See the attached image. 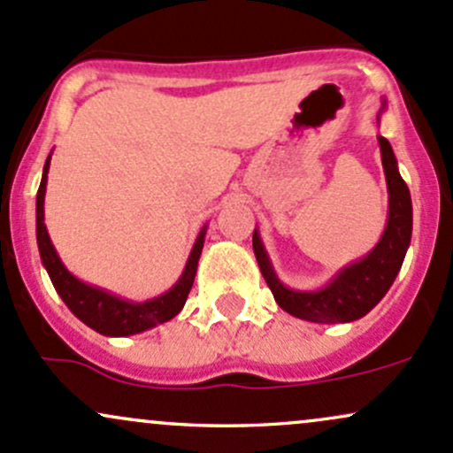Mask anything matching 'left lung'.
<instances>
[{"instance_id": "8db88e82", "label": "left lung", "mask_w": 453, "mask_h": 453, "mask_svg": "<svg viewBox=\"0 0 453 453\" xmlns=\"http://www.w3.org/2000/svg\"><path fill=\"white\" fill-rule=\"evenodd\" d=\"M380 158H383L385 177L389 190V220L383 237L368 257L338 273V278L321 291H291L278 280L265 250H263L258 233L254 231L252 248L257 254L258 267L273 299L284 312L312 323H349L368 314L389 291L403 267L406 248L413 231V207L404 180L395 166L394 151L388 139L380 136Z\"/></svg>"}]
</instances>
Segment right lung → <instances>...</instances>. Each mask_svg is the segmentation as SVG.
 <instances>
[{
    "mask_svg": "<svg viewBox=\"0 0 453 453\" xmlns=\"http://www.w3.org/2000/svg\"><path fill=\"white\" fill-rule=\"evenodd\" d=\"M49 158L47 165H44L38 196H35V235H38L40 257H42L44 267H47L50 282H53L59 297L64 299L65 306L73 310L74 317H79L85 325H89L96 332L104 334V336H130V334H139L143 329L169 321L175 314H180V310L184 308L188 299V293L192 288V282H195L196 265H199V257L203 250V240H205V228H203L199 240H196L195 248H192L190 258H188L180 282L169 293L160 295V297L151 299V302L130 303L100 291V288L88 287V284L76 280L73 273L64 267L58 252H55L53 243L49 240L47 226H44V192H47Z\"/></svg>",
    "mask_w": 453,
    "mask_h": 453,
    "instance_id": "obj_1",
    "label": "right lung"
}]
</instances>
